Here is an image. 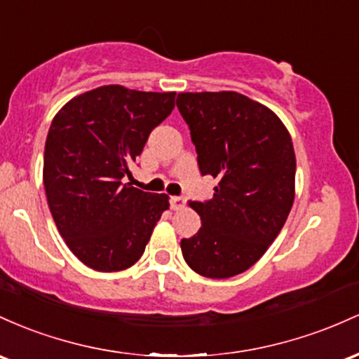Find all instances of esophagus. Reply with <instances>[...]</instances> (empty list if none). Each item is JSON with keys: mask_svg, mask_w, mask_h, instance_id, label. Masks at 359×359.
I'll use <instances>...</instances> for the list:
<instances>
[{"mask_svg": "<svg viewBox=\"0 0 359 359\" xmlns=\"http://www.w3.org/2000/svg\"><path fill=\"white\" fill-rule=\"evenodd\" d=\"M169 203H171L172 210H181V208L187 205V198H184V196H172V198L169 200Z\"/></svg>", "mask_w": 359, "mask_h": 359, "instance_id": "esophagus-1", "label": "esophagus"}]
</instances>
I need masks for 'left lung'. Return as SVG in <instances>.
<instances>
[{
  "instance_id": "left-lung-1",
  "label": "left lung",
  "mask_w": 359,
  "mask_h": 359,
  "mask_svg": "<svg viewBox=\"0 0 359 359\" xmlns=\"http://www.w3.org/2000/svg\"><path fill=\"white\" fill-rule=\"evenodd\" d=\"M201 175L219 180L213 198L191 201L201 227L181 239L193 271L224 280L244 273L283 229L295 198V151L264 104L236 91L180 93Z\"/></svg>"
}]
</instances>
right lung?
I'll return each mask as SVG.
<instances>
[{"instance_id":"right-lung-1","label":"right lung","mask_w":359,"mask_h":359,"mask_svg":"<svg viewBox=\"0 0 359 359\" xmlns=\"http://www.w3.org/2000/svg\"><path fill=\"white\" fill-rule=\"evenodd\" d=\"M175 96L108 84L72 98L52 120L43 152L47 203L72 255L96 271L135 264L169 208L168 195L126 178Z\"/></svg>"}]
</instances>
